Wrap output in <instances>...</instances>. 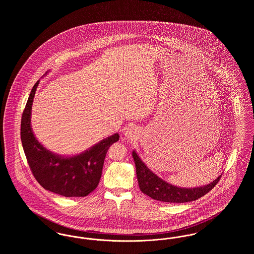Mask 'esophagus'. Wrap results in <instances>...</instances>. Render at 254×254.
Segmentation results:
<instances>
[{
  "label": "esophagus",
  "mask_w": 254,
  "mask_h": 254,
  "mask_svg": "<svg viewBox=\"0 0 254 254\" xmlns=\"http://www.w3.org/2000/svg\"><path fill=\"white\" fill-rule=\"evenodd\" d=\"M137 134L138 131L135 127H127L125 131H124V136L126 137V139L127 140H130V139H135L137 137Z\"/></svg>",
  "instance_id": "1"
}]
</instances>
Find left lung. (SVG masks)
<instances>
[{
	"mask_svg": "<svg viewBox=\"0 0 254 254\" xmlns=\"http://www.w3.org/2000/svg\"><path fill=\"white\" fill-rule=\"evenodd\" d=\"M139 188L150 198L166 203H187L195 201L210 191L217 184L221 175L213 182L197 188H180L161 179L132 151Z\"/></svg>",
	"mask_w": 254,
	"mask_h": 254,
	"instance_id": "obj_1",
	"label": "left lung"
}]
</instances>
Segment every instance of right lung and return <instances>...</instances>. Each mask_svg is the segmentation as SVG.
<instances>
[{"label":"right lung","instance_id":"obj_1","mask_svg":"<svg viewBox=\"0 0 254 254\" xmlns=\"http://www.w3.org/2000/svg\"><path fill=\"white\" fill-rule=\"evenodd\" d=\"M39 83L40 80L29 94L21 122V140L29 168L45 190L64 197H85L96 189L109 146L120 136L115 133L73 156L50 151L37 140L31 128V109Z\"/></svg>","mask_w":254,"mask_h":254}]
</instances>
